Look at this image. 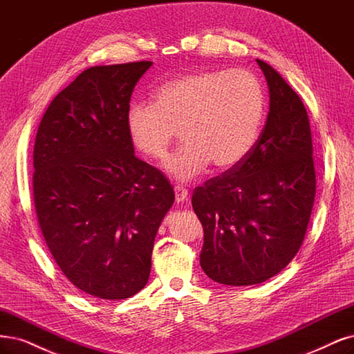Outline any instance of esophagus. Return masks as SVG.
Segmentation results:
<instances>
[{"label":"esophagus","mask_w":354,"mask_h":354,"mask_svg":"<svg viewBox=\"0 0 354 354\" xmlns=\"http://www.w3.org/2000/svg\"><path fill=\"white\" fill-rule=\"evenodd\" d=\"M176 192V202L180 203V202H185L187 199V194H189V190L186 187L183 186H176L174 189Z\"/></svg>","instance_id":"34e87169"}]
</instances>
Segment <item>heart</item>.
Wrapping results in <instances>:
<instances>
[{
	"instance_id": "b5f03b06",
	"label": "heart",
	"mask_w": 354,
	"mask_h": 354,
	"mask_svg": "<svg viewBox=\"0 0 354 354\" xmlns=\"http://www.w3.org/2000/svg\"><path fill=\"white\" fill-rule=\"evenodd\" d=\"M266 96L248 70H198L165 82L151 105H131L127 129L136 148L162 161L177 139L186 143L168 161L174 178L189 181L211 162L228 169L250 153L261 135Z\"/></svg>"
}]
</instances>
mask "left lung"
I'll use <instances>...</instances> for the list:
<instances>
[{"instance_id": "left-lung-1", "label": "left lung", "mask_w": 354, "mask_h": 354, "mask_svg": "<svg viewBox=\"0 0 354 354\" xmlns=\"http://www.w3.org/2000/svg\"><path fill=\"white\" fill-rule=\"evenodd\" d=\"M270 113L250 153L193 190L203 227L201 266L214 281L253 286L297 254L315 202L309 117L299 95L262 59Z\"/></svg>"}]
</instances>
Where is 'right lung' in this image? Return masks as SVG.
Segmentation results:
<instances>
[{"label": "right lung", "mask_w": 354, "mask_h": 354, "mask_svg": "<svg viewBox=\"0 0 354 354\" xmlns=\"http://www.w3.org/2000/svg\"><path fill=\"white\" fill-rule=\"evenodd\" d=\"M152 61L96 66L61 91L33 146V202L48 249L68 281L123 300L146 286L155 236L174 203L160 169L135 155L130 98Z\"/></svg>", "instance_id": "add662e5"}]
</instances>
